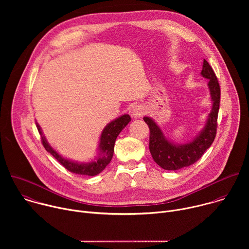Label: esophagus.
Returning a JSON list of instances; mask_svg holds the SVG:
<instances>
[{
    "label": "esophagus",
    "instance_id": "1",
    "mask_svg": "<svg viewBox=\"0 0 249 249\" xmlns=\"http://www.w3.org/2000/svg\"><path fill=\"white\" fill-rule=\"evenodd\" d=\"M144 113H145V108L143 107V106H141V105L134 106V107L131 110V115L134 118H140L141 116L144 115Z\"/></svg>",
    "mask_w": 249,
    "mask_h": 249
}]
</instances>
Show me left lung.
Here are the masks:
<instances>
[{"label":"left lung","instance_id":"obj_1","mask_svg":"<svg viewBox=\"0 0 249 249\" xmlns=\"http://www.w3.org/2000/svg\"><path fill=\"white\" fill-rule=\"evenodd\" d=\"M201 76L209 80L212 108L202 130L185 144H176L166 138L151 117L143 119L150 128V152L154 160L165 170H178L196 162L214 142L217 132V119L220 108L221 89L218 79L209 63L204 59Z\"/></svg>","mask_w":249,"mask_h":249}]
</instances>
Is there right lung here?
<instances>
[{"mask_svg": "<svg viewBox=\"0 0 249 249\" xmlns=\"http://www.w3.org/2000/svg\"><path fill=\"white\" fill-rule=\"evenodd\" d=\"M130 121H131L130 115L123 114L106 125L100 134L99 144L97 148V156L94 158L93 160L89 162L75 161L61 156L56 150H54L50 146L48 141L46 140L45 136L42 133V129L40 125L37 122L35 123H36V127L41 135L42 144L45 150L48 153H50L65 168L76 174L94 176L100 173L110 162L114 153V144H115L116 138L120 134V132L128 125Z\"/></svg>", "mask_w": 249, "mask_h": 249, "instance_id": "right-lung-1", "label": "right lung"}]
</instances>
